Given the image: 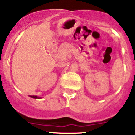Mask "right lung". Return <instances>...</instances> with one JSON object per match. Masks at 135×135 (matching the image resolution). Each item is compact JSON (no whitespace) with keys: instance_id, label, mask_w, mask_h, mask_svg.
I'll return each mask as SVG.
<instances>
[{"instance_id":"1","label":"right lung","mask_w":135,"mask_h":135,"mask_svg":"<svg viewBox=\"0 0 135 135\" xmlns=\"http://www.w3.org/2000/svg\"><path fill=\"white\" fill-rule=\"evenodd\" d=\"M30 97H32V98H34V99H41V97H38L37 96H30Z\"/></svg>"}]
</instances>
